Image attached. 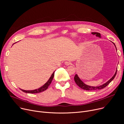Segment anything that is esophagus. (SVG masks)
<instances>
[{
	"instance_id": "34e87169",
	"label": "esophagus",
	"mask_w": 124,
	"mask_h": 124,
	"mask_svg": "<svg viewBox=\"0 0 124 124\" xmlns=\"http://www.w3.org/2000/svg\"><path fill=\"white\" fill-rule=\"evenodd\" d=\"M71 64V63L70 61H66L65 62V64L66 65H67V66L70 65Z\"/></svg>"
}]
</instances>
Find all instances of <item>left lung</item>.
<instances>
[{"mask_svg":"<svg viewBox=\"0 0 124 124\" xmlns=\"http://www.w3.org/2000/svg\"><path fill=\"white\" fill-rule=\"evenodd\" d=\"M92 34L93 35H95L96 37H99V38H101V36L100 33H99V32H92ZM114 44V45H115V46L116 48V45L115 44L113 43ZM116 72H117V70H116V72L115 73V74L114 75V76L110 78L109 80H108L107 82H106L105 83L103 84L102 85H101L100 86H91L89 85H87L86 84H85L84 83L80 78L78 76V75L77 74H75V76H74V80L75 83L77 84V85L79 87H80L81 88L84 89V90H99V89H103L105 87H106L108 84L111 82L114 79V78L115 77L116 74Z\"/></svg>","mask_w":124,"mask_h":124,"instance_id":"1","label":"left lung"}]
</instances>
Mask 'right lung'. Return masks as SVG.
I'll return each instance as SVG.
<instances>
[{"label": "right lung", "mask_w": 124, "mask_h": 124, "mask_svg": "<svg viewBox=\"0 0 124 124\" xmlns=\"http://www.w3.org/2000/svg\"><path fill=\"white\" fill-rule=\"evenodd\" d=\"M14 44H13V45H14ZM54 72H55V71L53 73H52V75L50 77V78L49 79L48 81L44 85H43L42 86H41V87H40L39 88H38V89H35V90H25L22 89H21V90H22L23 92H24L25 93H41V92H44V91L46 90L48 88V87L50 85V84L51 83V82H52V80H53V78H54Z\"/></svg>", "instance_id": "right-lung-1"}]
</instances>
